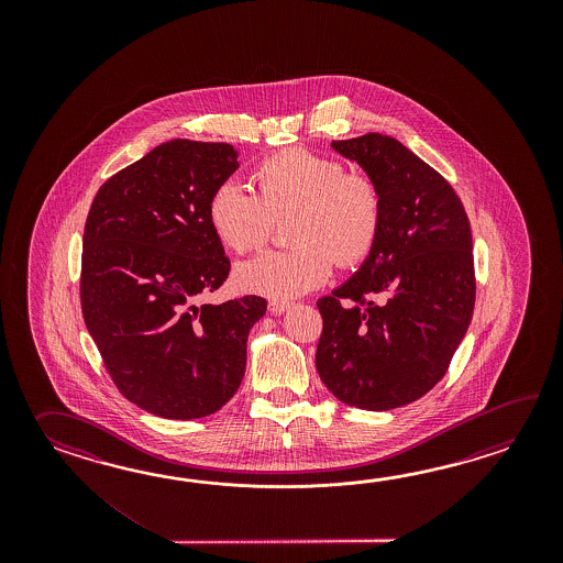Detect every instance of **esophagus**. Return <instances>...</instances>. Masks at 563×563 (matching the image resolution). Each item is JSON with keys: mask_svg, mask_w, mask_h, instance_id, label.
<instances>
[{"mask_svg": "<svg viewBox=\"0 0 563 563\" xmlns=\"http://www.w3.org/2000/svg\"><path fill=\"white\" fill-rule=\"evenodd\" d=\"M291 303L289 301H282V299H274V301H269V306H267V310L272 311V313H284V311L289 308Z\"/></svg>", "mask_w": 563, "mask_h": 563, "instance_id": "esophagus-1", "label": "esophagus"}]
</instances>
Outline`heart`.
Returning a JSON list of instances; mask_svg holds the SVG:
<instances>
[{"mask_svg":"<svg viewBox=\"0 0 563 563\" xmlns=\"http://www.w3.org/2000/svg\"><path fill=\"white\" fill-rule=\"evenodd\" d=\"M252 192L221 183L207 203V219L229 252L262 250L274 223L287 221L284 252L241 264V289L269 298H294L322 286L335 264L350 269L374 252L384 223L380 183L346 168L334 155L291 146L265 156L252 170Z\"/></svg>","mask_w":563,"mask_h":563,"instance_id":"b5f03b06","label":"heart"}]
</instances>
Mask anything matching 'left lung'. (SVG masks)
Returning a JSON list of instances; mask_svg holds the SVG:
<instances>
[{
    "mask_svg": "<svg viewBox=\"0 0 563 563\" xmlns=\"http://www.w3.org/2000/svg\"><path fill=\"white\" fill-rule=\"evenodd\" d=\"M332 146L380 183L384 223L358 272L318 299L316 368L347 407H405L443 378L473 318L468 217L451 183L393 136Z\"/></svg>",
    "mask_w": 563,
    "mask_h": 563,
    "instance_id": "1",
    "label": "left lung"
}]
</instances>
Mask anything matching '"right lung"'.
Masks as SVG:
<instances>
[{
    "label": "right lung",
    "mask_w": 563,
    "mask_h": 563,
    "mask_svg": "<svg viewBox=\"0 0 563 563\" xmlns=\"http://www.w3.org/2000/svg\"><path fill=\"white\" fill-rule=\"evenodd\" d=\"M238 167L231 144L175 139L112 175L86 217V328L120 395L163 419H203L238 393L267 308L199 303L231 269L207 203Z\"/></svg>",
    "instance_id": "obj_1"
}]
</instances>
